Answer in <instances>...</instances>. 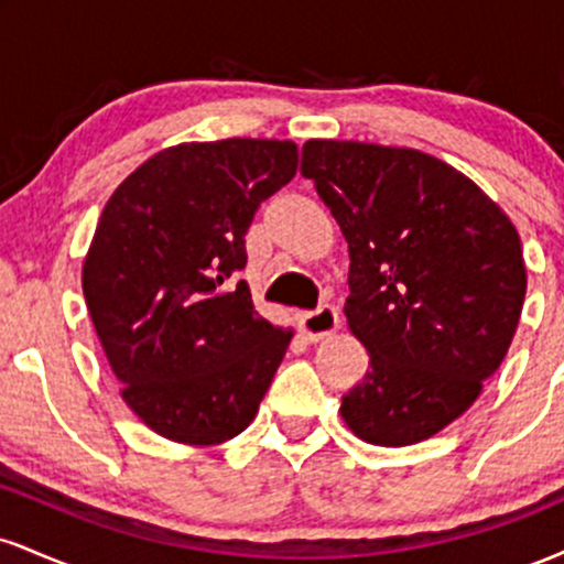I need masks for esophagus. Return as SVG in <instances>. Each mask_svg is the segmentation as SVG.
I'll list each match as a JSON object with an SVG mask.
<instances>
[{"label":"esophagus","instance_id":"1","mask_svg":"<svg viewBox=\"0 0 564 564\" xmlns=\"http://www.w3.org/2000/svg\"><path fill=\"white\" fill-rule=\"evenodd\" d=\"M336 328H339V313L334 307H323L315 310V313H304L300 315V332L304 334V339L310 341H323L326 336H332Z\"/></svg>","mask_w":564,"mask_h":564}]
</instances>
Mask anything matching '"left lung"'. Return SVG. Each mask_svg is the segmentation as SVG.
I'll return each instance as SVG.
<instances>
[{
	"label": "left lung",
	"mask_w": 564,
	"mask_h": 564,
	"mask_svg": "<svg viewBox=\"0 0 564 564\" xmlns=\"http://www.w3.org/2000/svg\"><path fill=\"white\" fill-rule=\"evenodd\" d=\"M302 174L349 246L345 315L371 358L341 419L371 445L422 443L507 355L528 289L520 236L467 174L413 148L307 140Z\"/></svg>",
	"instance_id": "obj_1"
}]
</instances>
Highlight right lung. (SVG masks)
<instances>
[{"instance_id": "obj_1", "label": "right lung", "mask_w": 564, "mask_h": 564, "mask_svg": "<svg viewBox=\"0 0 564 564\" xmlns=\"http://www.w3.org/2000/svg\"><path fill=\"white\" fill-rule=\"evenodd\" d=\"M291 140L180 142L113 191L82 268L97 339L140 422L174 443L241 435L294 332L257 315L246 230L296 174Z\"/></svg>"}]
</instances>
